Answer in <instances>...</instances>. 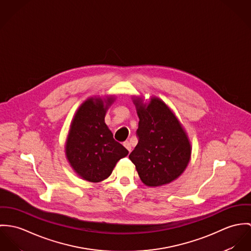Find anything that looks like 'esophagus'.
<instances>
[{
    "label": "esophagus",
    "mask_w": 251,
    "mask_h": 251,
    "mask_svg": "<svg viewBox=\"0 0 251 251\" xmlns=\"http://www.w3.org/2000/svg\"><path fill=\"white\" fill-rule=\"evenodd\" d=\"M123 145L125 146V148H126L129 152L132 151V145H131V143H130L129 141H125V142L123 143Z\"/></svg>",
    "instance_id": "obj_1"
}]
</instances>
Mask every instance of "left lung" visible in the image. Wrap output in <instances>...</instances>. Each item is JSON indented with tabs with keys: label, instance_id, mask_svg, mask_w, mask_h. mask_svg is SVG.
<instances>
[{
	"label": "left lung",
	"instance_id": "1",
	"mask_svg": "<svg viewBox=\"0 0 251 251\" xmlns=\"http://www.w3.org/2000/svg\"><path fill=\"white\" fill-rule=\"evenodd\" d=\"M139 118V142L130 160L148 187H161L176 180L188 167L192 145L187 132L167 104L158 97L148 102L132 97Z\"/></svg>",
	"mask_w": 251,
	"mask_h": 251
}]
</instances>
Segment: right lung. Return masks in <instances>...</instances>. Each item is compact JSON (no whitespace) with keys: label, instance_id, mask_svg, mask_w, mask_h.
<instances>
[{"label":"right lung","instance_id":"add662e5","mask_svg":"<svg viewBox=\"0 0 251 251\" xmlns=\"http://www.w3.org/2000/svg\"><path fill=\"white\" fill-rule=\"evenodd\" d=\"M114 96L89 97L75 113L65 143V156L76 174L85 181L99 183L107 179L128 150L113 139L105 115Z\"/></svg>","mask_w":251,"mask_h":251}]
</instances>
